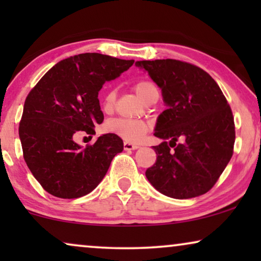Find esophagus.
<instances>
[{
	"label": "esophagus",
	"instance_id": "obj_1",
	"mask_svg": "<svg viewBox=\"0 0 261 261\" xmlns=\"http://www.w3.org/2000/svg\"><path fill=\"white\" fill-rule=\"evenodd\" d=\"M123 148H124V151H134V149L139 148V146L135 144H130V142H124Z\"/></svg>",
	"mask_w": 261,
	"mask_h": 261
}]
</instances>
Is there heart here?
I'll return each mask as SVG.
<instances>
[{"instance_id":"obj_1","label":"heart","mask_w":261,"mask_h":261,"mask_svg":"<svg viewBox=\"0 0 261 261\" xmlns=\"http://www.w3.org/2000/svg\"><path fill=\"white\" fill-rule=\"evenodd\" d=\"M134 90L142 101H146L153 92H156L155 85L148 81H140L134 85ZM115 102V91H109L103 101L105 112H110ZM149 124L145 121L129 120V119H115L106 123V129L109 133L115 134L127 142H138L148 130Z\"/></svg>"}]
</instances>
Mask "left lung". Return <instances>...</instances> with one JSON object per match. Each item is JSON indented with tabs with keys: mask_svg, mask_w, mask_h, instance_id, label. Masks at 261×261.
I'll return each instance as SVG.
<instances>
[{
	"mask_svg": "<svg viewBox=\"0 0 261 261\" xmlns=\"http://www.w3.org/2000/svg\"><path fill=\"white\" fill-rule=\"evenodd\" d=\"M135 65L162 89L166 106L154 127V135L163 142L153 146L156 162L146 177L167 197L187 199L205 194L233 155L234 117L226 97L209 73L189 63L156 59Z\"/></svg>",
	"mask_w": 261,
	"mask_h": 261,
	"instance_id": "left-lung-1",
	"label": "left lung"
}]
</instances>
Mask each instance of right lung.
Here are the masks:
<instances>
[{
    "label": "right lung",
    "instance_id": "add662e5",
    "mask_svg": "<svg viewBox=\"0 0 261 261\" xmlns=\"http://www.w3.org/2000/svg\"><path fill=\"white\" fill-rule=\"evenodd\" d=\"M101 53H82L60 60L28 94L19 137L28 169L48 194L59 198L88 195L105 178L110 163L123 151L122 139L103 134L83 148L77 132L94 134L103 122L98 92L133 65Z\"/></svg>",
    "mask_w": 261,
    "mask_h": 261
}]
</instances>
